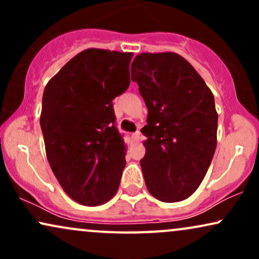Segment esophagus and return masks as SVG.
I'll use <instances>...</instances> for the list:
<instances>
[{"instance_id": "1", "label": "esophagus", "mask_w": 259, "mask_h": 259, "mask_svg": "<svg viewBox=\"0 0 259 259\" xmlns=\"http://www.w3.org/2000/svg\"><path fill=\"white\" fill-rule=\"evenodd\" d=\"M132 138H133L134 141H139V140H140V132H136V133H134Z\"/></svg>"}]
</instances>
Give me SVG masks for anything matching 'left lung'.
<instances>
[{
	"mask_svg": "<svg viewBox=\"0 0 259 259\" xmlns=\"http://www.w3.org/2000/svg\"><path fill=\"white\" fill-rule=\"evenodd\" d=\"M132 80L148 109L145 157L140 160L150 194L179 202L200 186L214 156L218 113L200 74L174 52L141 53Z\"/></svg>",
	"mask_w": 259,
	"mask_h": 259,
	"instance_id": "8db88e82",
	"label": "left lung"
}]
</instances>
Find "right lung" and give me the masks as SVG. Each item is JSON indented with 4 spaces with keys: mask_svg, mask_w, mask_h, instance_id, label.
<instances>
[{
    "mask_svg": "<svg viewBox=\"0 0 259 259\" xmlns=\"http://www.w3.org/2000/svg\"><path fill=\"white\" fill-rule=\"evenodd\" d=\"M134 53L89 49L47 82L40 125L50 165L65 194L84 206L117 194L126 146L112 101L129 88Z\"/></svg>",
    "mask_w": 259,
    "mask_h": 259,
    "instance_id": "right-lung-1",
    "label": "right lung"
}]
</instances>
